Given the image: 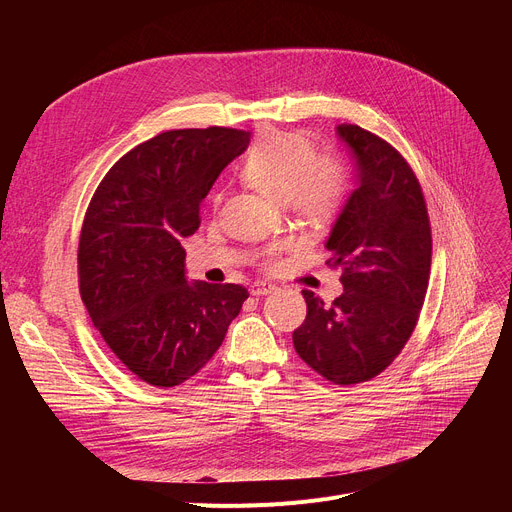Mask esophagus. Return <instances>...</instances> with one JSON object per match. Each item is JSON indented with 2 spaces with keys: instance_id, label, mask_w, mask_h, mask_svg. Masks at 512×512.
<instances>
[{
  "instance_id": "1",
  "label": "esophagus",
  "mask_w": 512,
  "mask_h": 512,
  "mask_svg": "<svg viewBox=\"0 0 512 512\" xmlns=\"http://www.w3.org/2000/svg\"><path fill=\"white\" fill-rule=\"evenodd\" d=\"M276 290H278L276 284L265 282V280H259V282L251 284V294H255V297H265V294H272Z\"/></svg>"
}]
</instances>
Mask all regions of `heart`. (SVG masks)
Instances as JSON below:
<instances>
[{
    "label": "heart",
    "mask_w": 512,
    "mask_h": 512,
    "mask_svg": "<svg viewBox=\"0 0 512 512\" xmlns=\"http://www.w3.org/2000/svg\"><path fill=\"white\" fill-rule=\"evenodd\" d=\"M242 176L267 197L286 201L309 224H326L348 191V168L332 151H315L307 132H270L255 145ZM278 247L270 251L274 257Z\"/></svg>",
    "instance_id": "heart-1"
}]
</instances>
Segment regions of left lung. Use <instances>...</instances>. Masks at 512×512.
<instances>
[{"label":"left lung","mask_w":512,"mask_h":512,"mask_svg":"<svg viewBox=\"0 0 512 512\" xmlns=\"http://www.w3.org/2000/svg\"><path fill=\"white\" fill-rule=\"evenodd\" d=\"M338 134L357 157L359 186L330 232V267L344 292L324 303L303 290L307 317L292 342L299 357L336 386L369 382L409 342L432 267V226L421 184L388 141L355 124Z\"/></svg>","instance_id":"left-lung-1"}]
</instances>
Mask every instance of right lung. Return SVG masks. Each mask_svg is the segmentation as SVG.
Wrapping results in <instances>:
<instances>
[{
	"mask_svg": "<svg viewBox=\"0 0 512 512\" xmlns=\"http://www.w3.org/2000/svg\"><path fill=\"white\" fill-rule=\"evenodd\" d=\"M249 137L226 126L159 132L116 161L87 207L80 299L110 351L151 386L193 378L249 299L240 284H188L180 245L197 232L201 201Z\"/></svg>",
	"mask_w": 512,
	"mask_h": 512,
	"instance_id": "1",
	"label": "right lung"
}]
</instances>
